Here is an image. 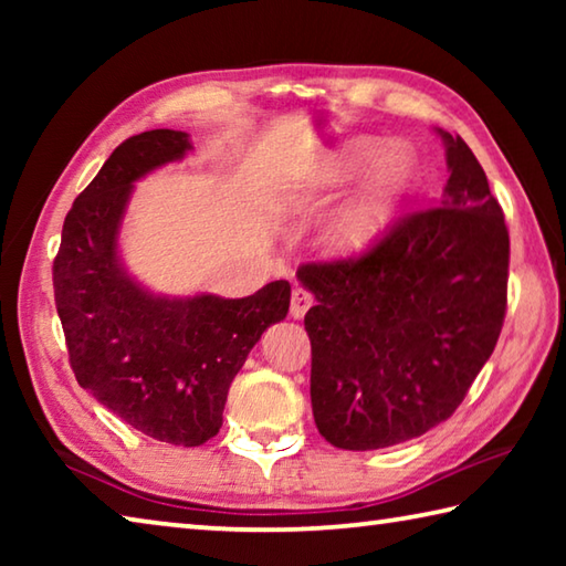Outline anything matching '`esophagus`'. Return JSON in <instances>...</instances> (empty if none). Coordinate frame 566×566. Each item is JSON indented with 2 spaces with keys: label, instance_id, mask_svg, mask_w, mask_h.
I'll use <instances>...</instances> for the list:
<instances>
[{
  "label": "esophagus",
  "instance_id": "obj_1",
  "mask_svg": "<svg viewBox=\"0 0 566 566\" xmlns=\"http://www.w3.org/2000/svg\"><path fill=\"white\" fill-rule=\"evenodd\" d=\"M312 304H314V296L306 292V290H302V286H296V290L292 292V306H290L292 317L294 319H302L304 314H306V310H310Z\"/></svg>",
  "mask_w": 566,
  "mask_h": 566
}]
</instances>
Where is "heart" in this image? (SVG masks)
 Returning <instances> with one entry per match:
<instances>
[{"mask_svg": "<svg viewBox=\"0 0 566 566\" xmlns=\"http://www.w3.org/2000/svg\"><path fill=\"white\" fill-rule=\"evenodd\" d=\"M369 166V175L324 224V244L337 254H361L387 234L417 185V155L405 145L385 149L381 139L354 137L329 151L304 185L306 199L327 197L352 185Z\"/></svg>", "mask_w": 566, "mask_h": 566, "instance_id": "b5f03b06", "label": "heart"}]
</instances>
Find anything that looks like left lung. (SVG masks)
<instances>
[{
	"instance_id": "left-lung-1",
	"label": "left lung",
	"mask_w": 566,
	"mask_h": 566,
	"mask_svg": "<svg viewBox=\"0 0 566 566\" xmlns=\"http://www.w3.org/2000/svg\"><path fill=\"white\" fill-rule=\"evenodd\" d=\"M437 132L449 169L437 207L401 217L361 256L296 270L317 300L304 317L314 421L339 449L442 424L500 339L510 232L467 142Z\"/></svg>"
}]
</instances>
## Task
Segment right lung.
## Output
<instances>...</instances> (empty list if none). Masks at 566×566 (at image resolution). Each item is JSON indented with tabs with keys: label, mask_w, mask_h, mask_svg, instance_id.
I'll return each instance as SVG.
<instances>
[{
	"label": "right lung",
	"mask_w": 566,
	"mask_h": 566,
	"mask_svg": "<svg viewBox=\"0 0 566 566\" xmlns=\"http://www.w3.org/2000/svg\"><path fill=\"white\" fill-rule=\"evenodd\" d=\"M191 149L189 134L151 129L112 151L74 199L52 280L80 387L157 442L199 447L222 427L227 391L262 332L290 312V282L252 296H159L117 252L134 181Z\"/></svg>",
	"instance_id": "right-lung-1"
}]
</instances>
